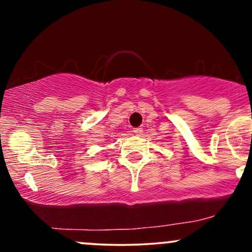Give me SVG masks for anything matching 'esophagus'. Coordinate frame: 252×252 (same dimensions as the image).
<instances>
[{"mask_svg": "<svg viewBox=\"0 0 252 252\" xmlns=\"http://www.w3.org/2000/svg\"><path fill=\"white\" fill-rule=\"evenodd\" d=\"M142 131H143L142 128H134V129H132V132H134V134L137 135V136L142 134Z\"/></svg>", "mask_w": 252, "mask_h": 252, "instance_id": "obj_1", "label": "esophagus"}]
</instances>
